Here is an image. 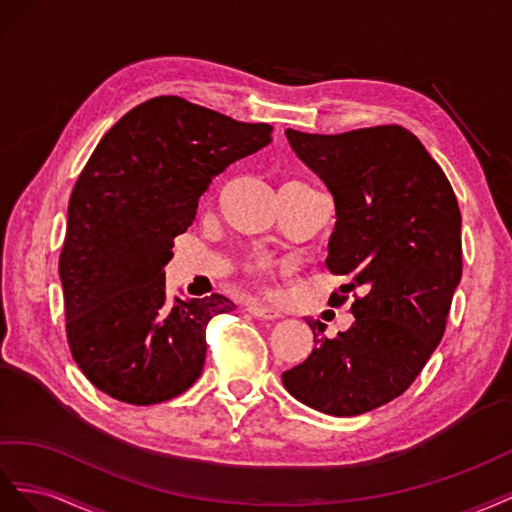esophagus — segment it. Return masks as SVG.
Wrapping results in <instances>:
<instances>
[{"label":"esophagus","mask_w":512,"mask_h":512,"mask_svg":"<svg viewBox=\"0 0 512 512\" xmlns=\"http://www.w3.org/2000/svg\"><path fill=\"white\" fill-rule=\"evenodd\" d=\"M248 313L257 319H270V321L281 317L279 309H274V306H266V304H251L248 306Z\"/></svg>","instance_id":"obj_1"}]
</instances>
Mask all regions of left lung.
Returning a JSON list of instances; mask_svg holds the SVG:
<instances>
[{
  "instance_id": "left-lung-1",
  "label": "left lung",
  "mask_w": 512,
  "mask_h": 512,
  "mask_svg": "<svg viewBox=\"0 0 512 512\" xmlns=\"http://www.w3.org/2000/svg\"><path fill=\"white\" fill-rule=\"evenodd\" d=\"M285 137L334 199L326 268L362 296L352 304V328L334 339L306 319L315 347L283 373V386L317 412L358 416L410 388L444 337L463 270L459 203L403 126L343 135L287 128Z\"/></svg>"
}]
</instances>
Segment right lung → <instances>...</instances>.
Returning <instances> with one entry per match:
<instances>
[{"instance_id":"right-lung-1","label":"right lung","mask_w":512,"mask_h":512,"mask_svg":"<svg viewBox=\"0 0 512 512\" xmlns=\"http://www.w3.org/2000/svg\"><path fill=\"white\" fill-rule=\"evenodd\" d=\"M270 133L158 96L100 139L72 188L60 255L70 354L98 390L154 405L197 382L208 321L236 304L221 294L169 298L163 268L210 182L266 148Z\"/></svg>"}]
</instances>
